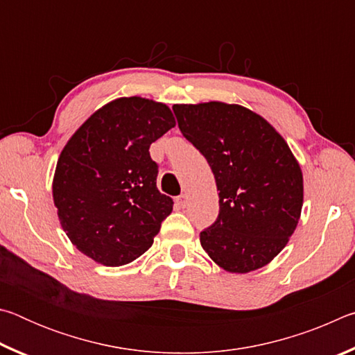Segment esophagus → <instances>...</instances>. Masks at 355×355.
<instances>
[{"label":"esophagus","mask_w":355,"mask_h":355,"mask_svg":"<svg viewBox=\"0 0 355 355\" xmlns=\"http://www.w3.org/2000/svg\"><path fill=\"white\" fill-rule=\"evenodd\" d=\"M175 205H177L178 208H186V207H188V196L182 194V196L175 197Z\"/></svg>","instance_id":"obj_1"}]
</instances>
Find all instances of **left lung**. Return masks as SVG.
Listing matches in <instances>:
<instances>
[{"mask_svg": "<svg viewBox=\"0 0 355 355\" xmlns=\"http://www.w3.org/2000/svg\"><path fill=\"white\" fill-rule=\"evenodd\" d=\"M178 128L205 156L219 191V216L200 233L209 258L227 272L271 263L296 230L304 178L286 141L241 105H173Z\"/></svg>", "mask_w": 355, "mask_h": 355, "instance_id": "obj_1", "label": "left lung"}]
</instances>
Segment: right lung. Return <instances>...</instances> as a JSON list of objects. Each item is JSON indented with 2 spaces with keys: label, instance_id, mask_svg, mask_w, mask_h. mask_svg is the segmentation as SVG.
Returning a JSON list of instances; mask_svg holds the SVG:
<instances>
[{
  "label": "right lung",
  "instance_id": "add662e5",
  "mask_svg": "<svg viewBox=\"0 0 355 355\" xmlns=\"http://www.w3.org/2000/svg\"><path fill=\"white\" fill-rule=\"evenodd\" d=\"M175 119L169 106L142 97L112 100L95 111L59 155L53 200L71 244L105 266H122L153 244L172 213L156 188L148 148Z\"/></svg>",
  "mask_w": 355,
  "mask_h": 355
}]
</instances>
